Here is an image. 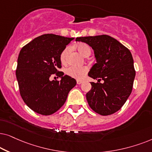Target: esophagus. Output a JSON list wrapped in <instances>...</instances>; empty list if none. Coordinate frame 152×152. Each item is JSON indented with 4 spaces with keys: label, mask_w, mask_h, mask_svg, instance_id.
<instances>
[{
    "label": "esophagus",
    "mask_w": 152,
    "mask_h": 152,
    "mask_svg": "<svg viewBox=\"0 0 152 152\" xmlns=\"http://www.w3.org/2000/svg\"><path fill=\"white\" fill-rule=\"evenodd\" d=\"M76 83H77L78 85H80L83 83V81H81V80H77V81H76Z\"/></svg>",
    "instance_id": "obj_1"
}]
</instances>
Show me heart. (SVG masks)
<instances>
[{
	"mask_svg": "<svg viewBox=\"0 0 152 152\" xmlns=\"http://www.w3.org/2000/svg\"><path fill=\"white\" fill-rule=\"evenodd\" d=\"M76 48H77L78 51L82 54L83 56H86L88 54L90 55L91 49L87 44L85 43H80L76 45ZM70 48L69 47H66L62 50V52L60 54V62H62V64H65L67 62V58L69 53ZM88 69L86 66H69V67L66 69L65 72L66 74L69 76L70 77H72L78 80H81L83 78L84 76L87 74L88 72Z\"/></svg>",
	"mask_w": 152,
	"mask_h": 152,
	"instance_id": "obj_1",
	"label": "heart"
}]
</instances>
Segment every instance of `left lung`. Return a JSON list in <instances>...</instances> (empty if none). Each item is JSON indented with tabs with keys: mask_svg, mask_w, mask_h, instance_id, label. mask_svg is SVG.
Returning a JSON list of instances; mask_svg holds the SVG:
<instances>
[{
	"mask_svg": "<svg viewBox=\"0 0 152 152\" xmlns=\"http://www.w3.org/2000/svg\"><path fill=\"white\" fill-rule=\"evenodd\" d=\"M76 41L90 46L96 59L88 73L90 77L98 81L90 83L92 89L86 94L89 106L101 115L116 113L132 92L135 71L131 53L106 35L77 37ZM102 80L103 84L100 83Z\"/></svg>",
	"mask_w": 152,
	"mask_h": 152,
	"instance_id": "obj_1",
	"label": "left lung"
}]
</instances>
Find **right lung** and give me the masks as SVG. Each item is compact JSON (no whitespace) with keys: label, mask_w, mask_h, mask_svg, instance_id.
Wrapping results in <instances>:
<instances>
[{"label":"right lung","mask_w":152,"mask_h":152,"mask_svg":"<svg viewBox=\"0 0 152 152\" xmlns=\"http://www.w3.org/2000/svg\"><path fill=\"white\" fill-rule=\"evenodd\" d=\"M74 38L45 34L20 50L16 76L22 99L29 108L42 115L58 111L65 103L69 91L76 85L74 78L59 72L60 54ZM56 75L60 81H50Z\"/></svg>","instance_id":"add662e5"}]
</instances>
